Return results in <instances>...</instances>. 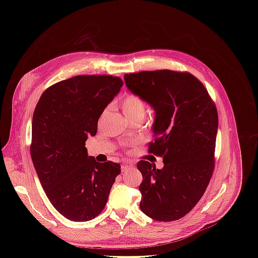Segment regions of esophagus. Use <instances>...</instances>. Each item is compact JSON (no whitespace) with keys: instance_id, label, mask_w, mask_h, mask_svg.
I'll list each match as a JSON object with an SVG mask.
<instances>
[{"instance_id":"obj_1","label":"esophagus","mask_w":258,"mask_h":258,"mask_svg":"<svg viewBox=\"0 0 258 258\" xmlns=\"http://www.w3.org/2000/svg\"><path fill=\"white\" fill-rule=\"evenodd\" d=\"M134 163L132 162H126V163H123V165H121V172H126L127 170H129V169H132L134 168Z\"/></svg>"}]
</instances>
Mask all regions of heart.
I'll list each match as a JSON object with an SVG mask.
<instances>
[{
	"mask_svg": "<svg viewBox=\"0 0 258 258\" xmlns=\"http://www.w3.org/2000/svg\"><path fill=\"white\" fill-rule=\"evenodd\" d=\"M121 108L123 114L128 117V119L143 118L146 113L147 104L143 98L136 95V93H128L122 100Z\"/></svg>",
	"mask_w": 258,
	"mask_h": 258,
	"instance_id": "b5f03b06",
	"label": "heart"
}]
</instances>
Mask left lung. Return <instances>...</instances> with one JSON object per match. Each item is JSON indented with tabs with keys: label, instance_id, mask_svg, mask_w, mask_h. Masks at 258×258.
I'll list each match as a JSON object with an SVG mask.
<instances>
[{
	"label": "left lung",
	"instance_id": "left-lung-1",
	"mask_svg": "<svg viewBox=\"0 0 258 258\" xmlns=\"http://www.w3.org/2000/svg\"><path fill=\"white\" fill-rule=\"evenodd\" d=\"M127 87L155 110L154 142L148 153L163 168L138 162L143 181L140 208L155 221H177L204 196L215 166L216 105L207 88L188 72L171 70L124 74Z\"/></svg>",
	"mask_w": 258,
	"mask_h": 258
}]
</instances>
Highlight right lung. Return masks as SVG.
Returning <instances> with one entry per match:
<instances>
[{"mask_svg":"<svg viewBox=\"0 0 258 258\" xmlns=\"http://www.w3.org/2000/svg\"><path fill=\"white\" fill-rule=\"evenodd\" d=\"M112 75H77L51 85L35 106L30 152L46 196L60 214L87 222L104 209L120 165L97 162L85 142L122 87Z\"/></svg>","mask_w":258,"mask_h":258,"instance_id":"add662e5","label":"right lung"}]
</instances>
